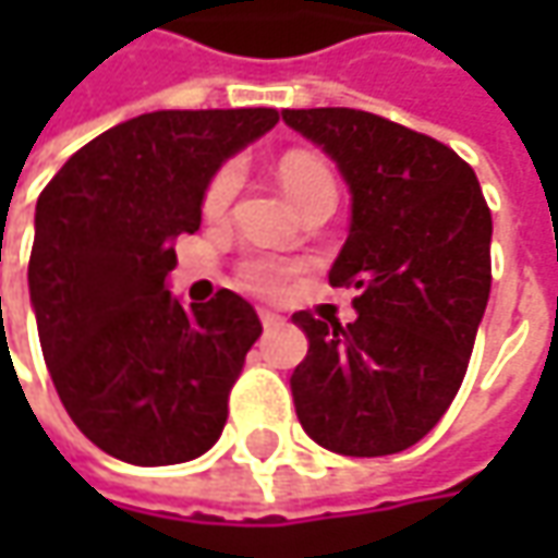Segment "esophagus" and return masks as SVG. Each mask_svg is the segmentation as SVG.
I'll return each instance as SVG.
<instances>
[{"label": "esophagus", "mask_w": 558, "mask_h": 558, "mask_svg": "<svg viewBox=\"0 0 558 558\" xmlns=\"http://www.w3.org/2000/svg\"><path fill=\"white\" fill-rule=\"evenodd\" d=\"M260 323H264V329H267V332H276V329H282V326H286V316H279V313H272V311H260Z\"/></svg>", "instance_id": "1"}]
</instances>
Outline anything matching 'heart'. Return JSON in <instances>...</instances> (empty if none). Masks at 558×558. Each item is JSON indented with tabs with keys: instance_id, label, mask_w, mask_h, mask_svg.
I'll list each match as a JSON object with an SVG mask.
<instances>
[{
	"instance_id": "1",
	"label": "heart",
	"mask_w": 558,
	"mask_h": 558,
	"mask_svg": "<svg viewBox=\"0 0 558 558\" xmlns=\"http://www.w3.org/2000/svg\"><path fill=\"white\" fill-rule=\"evenodd\" d=\"M282 189L289 192V198L294 204H304L313 195H335V177L332 170L319 158L311 155H286L279 161L276 170ZM235 189H239V167L235 163H226L217 170V177L210 180L207 192H204V214L207 217H220L229 202L235 198ZM291 267L282 260H272V257H257V260H247L242 267V279H245L247 289L260 291V294H272L286 286Z\"/></svg>"
}]
</instances>
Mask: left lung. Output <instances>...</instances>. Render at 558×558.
I'll return each mask as SVG.
<instances>
[{
  "label": "left lung",
  "instance_id": "1",
  "mask_svg": "<svg viewBox=\"0 0 558 558\" xmlns=\"http://www.w3.org/2000/svg\"><path fill=\"white\" fill-rule=\"evenodd\" d=\"M282 120L319 145L351 189V232L329 269L356 289V319L294 313L311 348L291 373L294 410L319 447L388 457L422 440L453 397L490 294V210L444 142L354 108Z\"/></svg>",
  "mask_w": 558,
  "mask_h": 558
}]
</instances>
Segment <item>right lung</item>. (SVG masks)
I'll use <instances>...</instances> for the list:
<instances>
[{
	"instance_id": "obj_1",
	"label": "right lung",
	"mask_w": 558,
	"mask_h": 558,
	"mask_svg": "<svg viewBox=\"0 0 558 558\" xmlns=\"http://www.w3.org/2000/svg\"><path fill=\"white\" fill-rule=\"evenodd\" d=\"M276 123V108L140 114L71 155L36 202L27 282L43 356L68 416L114 460L189 462L223 432L264 326L229 289L183 307L167 272L214 173Z\"/></svg>"
}]
</instances>
